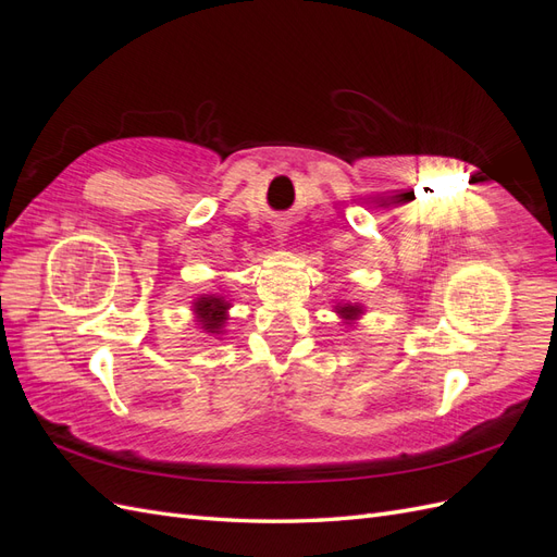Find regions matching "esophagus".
<instances>
[{"label":"esophagus","instance_id":"34e87169","mask_svg":"<svg viewBox=\"0 0 557 557\" xmlns=\"http://www.w3.org/2000/svg\"><path fill=\"white\" fill-rule=\"evenodd\" d=\"M274 239H276L278 244L285 242V230H283V227H276V230H274Z\"/></svg>","mask_w":557,"mask_h":557}]
</instances>
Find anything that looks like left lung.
I'll use <instances>...</instances> for the list:
<instances>
[{"instance_id":"left-lung-1","label":"left lung","mask_w":557,"mask_h":557,"mask_svg":"<svg viewBox=\"0 0 557 557\" xmlns=\"http://www.w3.org/2000/svg\"><path fill=\"white\" fill-rule=\"evenodd\" d=\"M336 313H339L344 320H358V315H362V307L360 305H342V307H336Z\"/></svg>"}]
</instances>
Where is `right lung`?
<instances>
[{"mask_svg":"<svg viewBox=\"0 0 557 557\" xmlns=\"http://www.w3.org/2000/svg\"><path fill=\"white\" fill-rule=\"evenodd\" d=\"M227 309H230L227 301L218 295H205L195 301L197 320L201 323V327L211 334H221L227 320Z\"/></svg>","mask_w":557,"mask_h":557,"instance_id":"add662e5","label":"right lung"}]
</instances>
